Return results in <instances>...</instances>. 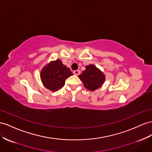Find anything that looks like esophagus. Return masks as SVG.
Listing matches in <instances>:
<instances>
[{
	"mask_svg": "<svg viewBox=\"0 0 152 152\" xmlns=\"http://www.w3.org/2000/svg\"><path fill=\"white\" fill-rule=\"evenodd\" d=\"M73 74L75 75H79L80 74V71L79 70H74L73 71Z\"/></svg>",
	"mask_w": 152,
	"mask_h": 152,
	"instance_id": "obj_1",
	"label": "esophagus"
}]
</instances>
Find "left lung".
Here are the masks:
<instances>
[{
    "mask_svg": "<svg viewBox=\"0 0 152 152\" xmlns=\"http://www.w3.org/2000/svg\"><path fill=\"white\" fill-rule=\"evenodd\" d=\"M79 78L83 82L84 87L89 91H94L101 88L105 80L104 73L94 64H89L86 66Z\"/></svg>",
    "mask_w": 152,
    "mask_h": 152,
    "instance_id": "8db88e82",
    "label": "left lung"
}]
</instances>
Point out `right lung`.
<instances>
[{
    "instance_id": "1",
    "label": "right lung",
    "mask_w": 152,
    "mask_h": 152,
    "mask_svg": "<svg viewBox=\"0 0 152 152\" xmlns=\"http://www.w3.org/2000/svg\"><path fill=\"white\" fill-rule=\"evenodd\" d=\"M73 75L69 68L60 59L50 61L45 66L40 73V79L43 86L52 92L58 91L64 86L65 80Z\"/></svg>"
}]
</instances>
